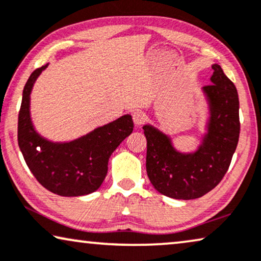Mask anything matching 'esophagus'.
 I'll return each instance as SVG.
<instances>
[{"instance_id":"obj_1","label":"esophagus","mask_w":261,"mask_h":261,"mask_svg":"<svg viewBox=\"0 0 261 261\" xmlns=\"http://www.w3.org/2000/svg\"><path fill=\"white\" fill-rule=\"evenodd\" d=\"M132 119H134V123L136 126H141L143 123H144V115L139 111H135L132 113Z\"/></svg>"}]
</instances>
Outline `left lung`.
<instances>
[{
    "mask_svg": "<svg viewBox=\"0 0 261 261\" xmlns=\"http://www.w3.org/2000/svg\"><path fill=\"white\" fill-rule=\"evenodd\" d=\"M211 85L202 87L207 101L205 132L192 151L175 148L172 138L145 124L146 172L157 192L176 200H194L214 189L228 170L240 134L239 97L221 66L212 65Z\"/></svg>",
    "mask_w": 261,
    "mask_h": 261,
    "instance_id": "1",
    "label": "left lung"
}]
</instances>
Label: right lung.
<instances>
[{"instance_id": "right-lung-1", "label": "right lung", "mask_w": 261, "mask_h": 261, "mask_svg": "<svg viewBox=\"0 0 261 261\" xmlns=\"http://www.w3.org/2000/svg\"><path fill=\"white\" fill-rule=\"evenodd\" d=\"M48 65L35 69L24 85L17 127L20 150L32 174L49 192L67 197L89 195L101 186L110 156L134 130L132 117L124 115L71 141L43 137L32 120L31 94Z\"/></svg>"}]
</instances>
